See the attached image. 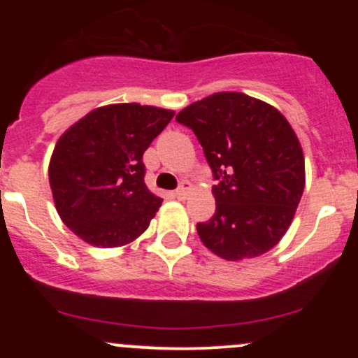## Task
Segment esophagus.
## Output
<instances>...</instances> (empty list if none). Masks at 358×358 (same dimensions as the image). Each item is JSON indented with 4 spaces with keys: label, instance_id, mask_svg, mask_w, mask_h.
I'll return each mask as SVG.
<instances>
[{
    "label": "esophagus",
    "instance_id": "34e87169",
    "mask_svg": "<svg viewBox=\"0 0 358 358\" xmlns=\"http://www.w3.org/2000/svg\"><path fill=\"white\" fill-rule=\"evenodd\" d=\"M175 196L178 200H185L188 196V183H183L182 187L180 188H176L175 190Z\"/></svg>",
    "mask_w": 358,
    "mask_h": 358
}]
</instances>
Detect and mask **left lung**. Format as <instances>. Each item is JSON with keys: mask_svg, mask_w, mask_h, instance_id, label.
I'll return each instance as SVG.
<instances>
[{"mask_svg": "<svg viewBox=\"0 0 358 358\" xmlns=\"http://www.w3.org/2000/svg\"><path fill=\"white\" fill-rule=\"evenodd\" d=\"M203 148L217 185L215 213L200 241L227 261L262 256L282 239L305 188V156L276 108L242 92H217L176 114Z\"/></svg>", "mask_w": 358, "mask_h": 358, "instance_id": "1", "label": "left lung"}]
</instances>
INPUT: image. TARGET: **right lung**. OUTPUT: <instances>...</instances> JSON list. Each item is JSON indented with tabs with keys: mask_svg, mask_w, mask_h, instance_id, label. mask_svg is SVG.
Returning <instances> with one entry per match:
<instances>
[{
	"mask_svg": "<svg viewBox=\"0 0 358 358\" xmlns=\"http://www.w3.org/2000/svg\"><path fill=\"white\" fill-rule=\"evenodd\" d=\"M173 116L136 102L109 104L59 138L48 178L57 212L77 237L106 249L146 231L163 199L148 190L143 155Z\"/></svg>",
	"mask_w": 358,
	"mask_h": 358,
	"instance_id": "obj_1",
	"label": "right lung"
}]
</instances>
